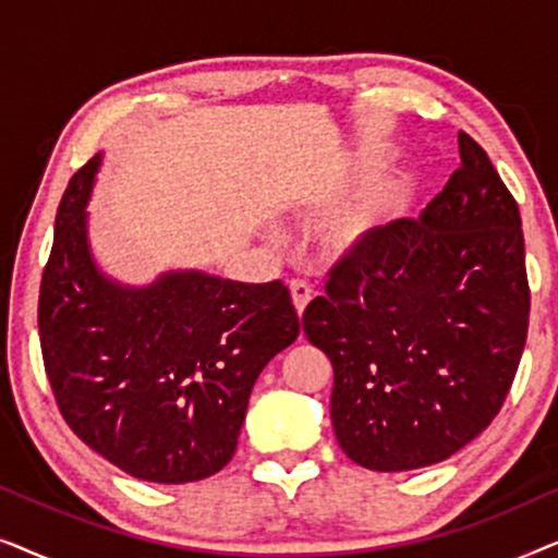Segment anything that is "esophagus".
<instances>
[{
	"label": "esophagus",
	"instance_id": "esophagus-1",
	"mask_svg": "<svg viewBox=\"0 0 558 558\" xmlns=\"http://www.w3.org/2000/svg\"><path fill=\"white\" fill-rule=\"evenodd\" d=\"M289 292H292V302L296 312H304V307H307L310 300H312V284L307 279H292L289 281Z\"/></svg>",
	"mask_w": 558,
	"mask_h": 558
}]
</instances>
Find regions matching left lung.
<instances>
[{"label":"left lung","mask_w":558,"mask_h":558,"mask_svg":"<svg viewBox=\"0 0 558 558\" xmlns=\"http://www.w3.org/2000/svg\"><path fill=\"white\" fill-rule=\"evenodd\" d=\"M529 312L521 210L460 132V167L422 218L365 233L302 315L332 363L342 452L403 472L475 439L513 386Z\"/></svg>","instance_id":"8db88e82"}]
</instances>
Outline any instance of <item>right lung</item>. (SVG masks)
<instances>
[{"mask_svg": "<svg viewBox=\"0 0 558 558\" xmlns=\"http://www.w3.org/2000/svg\"><path fill=\"white\" fill-rule=\"evenodd\" d=\"M96 170L88 159L58 205L37 302L45 373L65 424L104 460L149 483H195L233 457L251 388L300 317L281 279H104L83 213Z\"/></svg>", "mask_w": 558, "mask_h": 558, "instance_id": "right-lung-1", "label": "right lung"}]
</instances>
